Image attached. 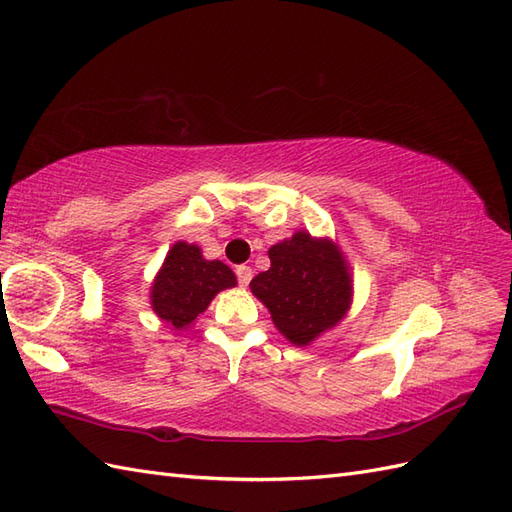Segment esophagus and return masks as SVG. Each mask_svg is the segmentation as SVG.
Wrapping results in <instances>:
<instances>
[{
  "label": "esophagus",
  "instance_id": "esophagus-1",
  "mask_svg": "<svg viewBox=\"0 0 512 512\" xmlns=\"http://www.w3.org/2000/svg\"><path fill=\"white\" fill-rule=\"evenodd\" d=\"M235 274H238V281H240V285H248L251 283V279H253V270H251V266H238L235 268Z\"/></svg>",
  "mask_w": 512,
  "mask_h": 512
}]
</instances>
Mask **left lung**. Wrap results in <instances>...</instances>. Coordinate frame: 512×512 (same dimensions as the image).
<instances>
[{
    "label": "left lung",
    "mask_w": 512,
    "mask_h": 512,
    "mask_svg": "<svg viewBox=\"0 0 512 512\" xmlns=\"http://www.w3.org/2000/svg\"><path fill=\"white\" fill-rule=\"evenodd\" d=\"M268 255L270 268L251 281V292L268 307L281 335L294 346H309L342 322L352 303V279L335 242L296 231Z\"/></svg>",
    "instance_id": "left-lung-1"
}]
</instances>
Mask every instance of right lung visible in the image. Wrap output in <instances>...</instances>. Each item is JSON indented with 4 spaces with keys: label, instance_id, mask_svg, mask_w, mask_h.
Segmentation results:
<instances>
[{
    "label": "right lung",
    "instance_id": "right-lung-1",
    "mask_svg": "<svg viewBox=\"0 0 512 512\" xmlns=\"http://www.w3.org/2000/svg\"><path fill=\"white\" fill-rule=\"evenodd\" d=\"M235 283L238 281L227 264L205 259L196 244L177 242L151 285V307L173 331H183L218 292L235 287Z\"/></svg>",
    "mask_w": 512,
    "mask_h": 512
}]
</instances>
